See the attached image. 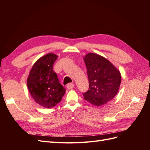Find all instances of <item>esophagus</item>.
Returning <instances> with one entry per match:
<instances>
[{"mask_svg": "<svg viewBox=\"0 0 150 150\" xmlns=\"http://www.w3.org/2000/svg\"><path fill=\"white\" fill-rule=\"evenodd\" d=\"M74 88V84L73 83H69L67 84V89H71Z\"/></svg>", "mask_w": 150, "mask_h": 150, "instance_id": "1", "label": "esophagus"}]
</instances>
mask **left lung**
<instances>
[{"label":"left lung","instance_id":"8db88e82","mask_svg":"<svg viewBox=\"0 0 150 150\" xmlns=\"http://www.w3.org/2000/svg\"><path fill=\"white\" fill-rule=\"evenodd\" d=\"M89 89L83 93L86 101L96 106L104 105L114 98L121 84L120 71L106 58L94 53L84 57Z\"/></svg>","mask_w":150,"mask_h":150}]
</instances>
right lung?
I'll list each match as a JSON object with an SVG mask.
<instances>
[{
    "label": "right lung",
    "mask_w": 150,
    "mask_h": 150,
    "mask_svg": "<svg viewBox=\"0 0 150 150\" xmlns=\"http://www.w3.org/2000/svg\"><path fill=\"white\" fill-rule=\"evenodd\" d=\"M57 58L51 53L40 57L32 67L28 79V87L32 97L39 105L46 108L57 105L66 93L53 70Z\"/></svg>",
    "instance_id": "obj_1"
}]
</instances>
